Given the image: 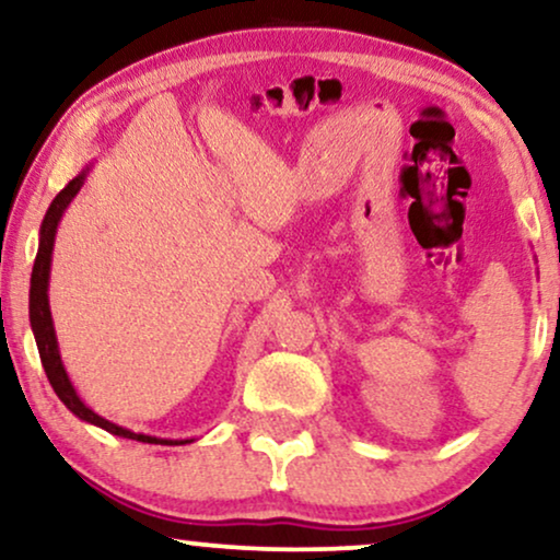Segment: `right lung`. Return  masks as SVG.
Instances as JSON below:
<instances>
[{
  "mask_svg": "<svg viewBox=\"0 0 560 560\" xmlns=\"http://www.w3.org/2000/svg\"><path fill=\"white\" fill-rule=\"evenodd\" d=\"M92 164H86L82 172L77 174L71 183L63 187L61 192L56 195L54 202H50L46 210V218L40 223V238H38V254H35V265H33V275H31V326H33V337L35 345H38L40 352V362L43 370H46L50 386H54L56 396L61 398L63 406L74 413V417L82 419L86 424L100 427V430L118 434V438L126 440H136V442H149V445H187V442L195 440H164V438H151V434L143 432H133L126 430V427L107 422V419L94 413L90 406H86L82 398H79L77 388L71 386L67 368L61 362V352H58V339H56V329H54V318H50V306H48V280H50V257H54V242H56V231L58 223H61L63 210L69 208V202L77 198V192L82 190L86 174H90Z\"/></svg>",
  "mask_w": 560,
  "mask_h": 560,
  "instance_id": "add662e5",
  "label": "right lung"
}]
</instances>
